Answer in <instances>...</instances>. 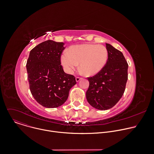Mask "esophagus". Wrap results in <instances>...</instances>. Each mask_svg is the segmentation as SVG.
I'll return each mask as SVG.
<instances>
[{
  "instance_id": "esophagus-1",
  "label": "esophagus",
  "mask_w": 154,
  "mask_h": 154,
  "mask_svg": "<svg viewBox=\"0 0 154 154\" xmlns=\"http://www.w3.org/2000/svg\"><path fill=\"white\" fill-rule=\"evenodd\" d=\"M81 79H82V78L79 77H77L75 78V80H76V82H79Z\"/></svg>"
}]
</instances>
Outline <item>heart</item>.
Returning a JSON list of instances; mask_svg holds the SVG:
<instances>
[{
  "label": "heart",
  "mask_w": 154,
  "mask_h": 154,
  "mask_svg": "<svg viewBox=\"0 0 154 154\" xmlns=\"http://www.w3.org/2000/svg\"><path fill=\"white\" fill-rule=\"evenodd\" d=\"M108 59L107 48L101 45L81 44L71 47L69 53L61 55V63L68 74H71L80 63V68L88 76L100 72Z\"/></svg>",
  "instance_id": "1"
}]
</instances>
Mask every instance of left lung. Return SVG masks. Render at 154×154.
Returning a JSON list of instances; mask_svg holds the SVG:
<instances>
[{
    "label": "left lung",
    "instance_id": "8db88e82",
    "mask_svg": "<svg viewBox=\"0 0 154 154\" xmlns=\"http://www.w3.org/2000/svg\"><path fill=\"white\" fill-rule=\"evenodd\" d=\"M108 59L103 69L88 77L89 86L86 96L89 104L96 109L112 108L122 97L128 80V65L122 53L106 43Z\"/></svg>",
    "mask_w": 154,
    "mask_h": 154
}]
</instances>
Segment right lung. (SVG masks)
Wrapping results in <instances>:
<instances>
[{
  "label": "right lung",
  "instance_id": "obj_1",
  "mask_svg": "<svg viewBox=\"0 0 154 154\" xmlns=\"http://www.w3.org/2000/svg\"><path fill=\"white\" fill-rule=\"evenodd\" d=\"M63 42L47 40L35 47L26 63L31 94L46 108H56L68 99L71 88L76 84L72 75L65 73L60 65Z\"/></svg>",
  "mask_w": 154,
  "mask_h": 154
}]
</instances>
